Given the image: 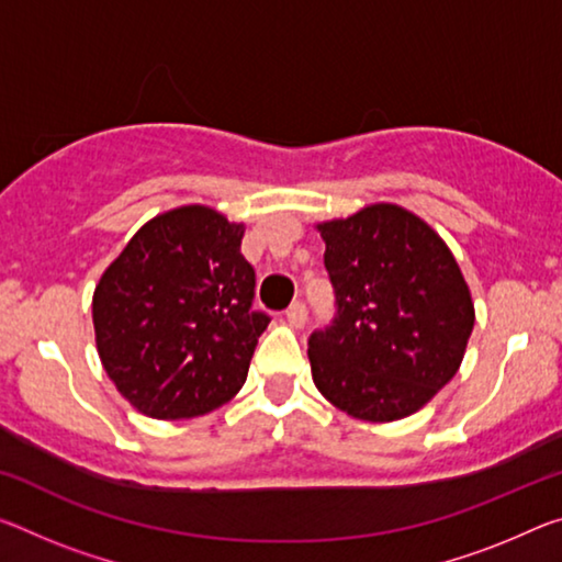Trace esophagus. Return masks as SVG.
<instances>
[{"label":"esophagus","mask_w":562,"mask_h":562,"mask_svg":"<svg viewBox=\"0 0 562 562\" xmlns=\"http://www.w3.org/2000/svg\"><path fill=\"white\" fill-rule=\"evenodd\" d=\"M288 323L295 327V329H300V327H305V323H307V307L302 305V302H295V305H290V310H288Z\"/></svg>","instance_id":"34e87169"}]
</instances>
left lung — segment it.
I'll use <instances>...</instances> for the list:
<instances>
[{"label": "left lung", "mask_w": 562, "mask_h": 562, "mask_svg": "<svg viewBox=\"0 0 562 562\" xmlns=\"http://www.w3.org/2000/svg\"><path fill=\"white\" fill-rule=\"evenodd\" d=\"M315 229L337 300L333 327L310 335L315 387L358 420H403L465 358L475 305L456 255L423 217L393 202Z\"/></svg>", "instance_id": "8db88e82"}]
</instances>
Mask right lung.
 I'll return each mask as SVG.
<instances>
[{"label": "right lung", "instance_id": "add662e5", "mask_svg": "<svg viewBox=\"0 0 562 562\" xmlns=\"http://www.w3.org/2000/svg\"><path fill=\"white\" fill-rule=\"evenodd\" d=\"M245 222L182 204L145 222L92 295L94 342L120 395L155 420L198 417L245 385L270 317L252 313Z\"/></svg>", "mask_w": 562, "mask_h": 562}]
</instances>
